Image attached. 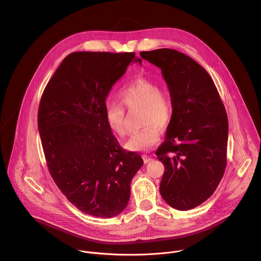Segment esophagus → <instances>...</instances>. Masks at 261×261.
I'll return each instance as SVG.
<instances>
[{
	"label": "esophagus",
	"instance_id": "obj_1",
	"mask_svg": "<svg viewBox=\"0 0 261 261\" xmlns=\"http://www.w3.org/2000/svg\"><path fill=\"white\" fill-rule=\"evenodd\" d=\"M142 158H143V161H144L145 164L146 163H149L151 160H152V158L150 157V156H148V155H142Z\"/></svg>",
	"mask_w": 261,
	"mask_h": 261
}]
</instances>
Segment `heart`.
Here are the masks:
<instances>
[{"instance_id":"b5f03b06","label":"heart","mask_w":261,"mask_h":261,"mask_svg":"<svg viewBox=\"0 0 261 261\" xmlns=\"http://www.w3.org/2000/svg\"><path fill=\"white\" fill-rule=\"evenodd\" d=\"M121 103L129 110L142 109V130L132 135L126 143L131 151H147L160 140L161 128H166L173 116L170 94L148 79L138 78L119 92ZM106 121L110 129L120 137L126 135L125 109L119 103L106 106Z\"/></svg>"}]
</instances>
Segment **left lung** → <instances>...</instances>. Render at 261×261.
Masks as SVG:
<instances>
[{
    "label": "left lung",
    "mask_w": 261,
    "mask_h": 261,
    "mask_svg": "<svg viewBox=\"0 0 261 261\" xmlns=\"http://www.w3.org/2000/svg\"><path fill=\"white\" fill-rule=\"evenodd\" d=\"M159 67L173 103L166 137L156 151L165 172L160 194L171 207L189 210L206 201L226 167L228 119L212 78L197 62L173 49L141 52Z\"/></svg>",
    "instance_id": "obj_1"
}]
</instances>
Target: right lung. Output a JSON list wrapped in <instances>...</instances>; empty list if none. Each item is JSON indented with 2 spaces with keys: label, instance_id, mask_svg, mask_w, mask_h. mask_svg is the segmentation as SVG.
I'll return each instance as SVG.
<instances>
[{
  "label": "right lung",
  "instance_id": "1",
  "mask_svg": "<svg viewBox=\"0 0 261 261\" xmlns=\"http://www.w3.org/2000/svg\"><path fill=\"white\" fill-rule=\"evenodd\" d=\"M134 62L141 64L135 53H72L40 101L38 128L48 169L66 198L88 215L121 213L143 165L139 154L119 145L105 115L111 88Z\"/></svg>",
  "mask_w": 261,
  "mask_h": 261
}]
</instances>
